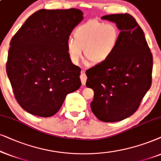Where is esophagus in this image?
Segmentation results:
<instances>
[{
    "label": "esophagus",
    "instance_id": "esophagus-1",
    "mask_svg": "<svg viewBox=\"0 0 161 161\" xmlns=\"http://www.w3.org/2000/svg\"><path fill=\"white\" fill-rule=\"evenodd\" d=\"M80 78H81V82H82V85H85V83H86V80H87V76L84 72H82Z\"/></svg>",
    "mask_w": 161,
    "mask_h": 161
}]
</instances>
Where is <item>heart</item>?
<instances>
[{"mask_svg": "<svg viewBox=\"0 0 161 161\" xmlns=\"http://www.w3.org/2000/svg\"><path fill=\"white\" fill-rule=\"evenodd\" d=\"M74 39L69 38L66 47L68 57L78 65L83 56L93 64L105 63L116 51L120 31L113 23L91 20L79 25L74 31Z\"/></svg>", "mask_w": 161, "mask_h": 161, "instance_id": "1", "label": "heart"}]
</instances>
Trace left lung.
Masks as SVG:
<instances>
[{"label":"left lung","instance_id":"left-lung-1","mask_svg":"<svg viewBox=\"0 0 161 161\" xmlns=\"http://www.w3.org/2000/svg\"><path fill=\"white\" fill-rule=\"evenodd\" d=\"M102 19L115 23L119 43L108 61L86 70V86L94 91L91 103L93 114L102 121L115 122L133 114L150 88L153 55L143 30L130 14Z\"/></svg>","mask_w":161,"mask_h":161}]
</instances>
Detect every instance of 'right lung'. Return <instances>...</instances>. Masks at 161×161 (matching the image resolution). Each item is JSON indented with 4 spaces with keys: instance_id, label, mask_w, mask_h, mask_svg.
<instances>
[{
    "instance_id": "add662e5",
    "label": "right lung",
    "mask_w": 161,
    "mask_h": 161,
    "mask_svg": "<svg viewBox=\"0 0 161 161\" xmlns=\"http://www.w3.org/2000/svg\"><path fill=\"white\" fill-rule=\"evenodd\" d=\"M83 18L76 8L40 9L11 40L6 73L17 101L30 114L52 116L80 87L81 69L70 61L66 44Z\"/></svg>"
}]
</instances>
